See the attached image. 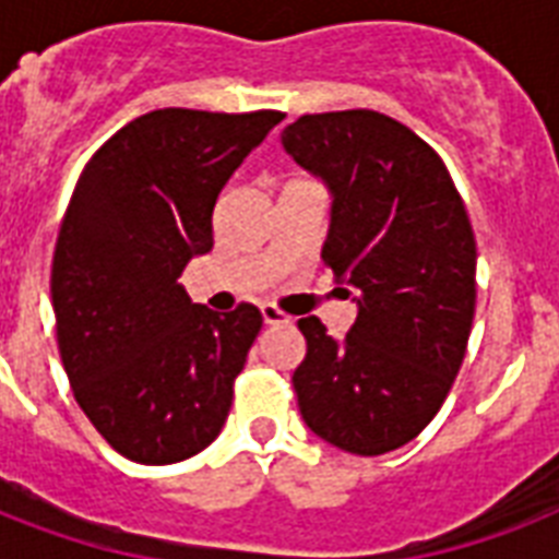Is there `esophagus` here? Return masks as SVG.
<instances>
[{
  "label": "esophagus",
  "mask_w": 559,
  "mask_h": 559,
  "mask_svg": "<svg viewBox=\"0 0 559 559\" xmlns=\"http://www.w3.org/2000/svg\"><path fill=\"white\" fill-rule=\"evenodd\" d=\"M261 316L266 324H289V316L281 313L275 305H261Z\"/></svg>",
  "instance_id": "34e87169"
}]
</instances>
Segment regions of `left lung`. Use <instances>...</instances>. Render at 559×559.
Segmentation results:
<instances>
[{
  "label": "left lung",
  "instance_id": "1",
  "mask_svg": "<svg viewBox=\"0 0 559 559\" xmlns=\"http://www.w3.org/2000/svg\"><path fill=\"white\" fill-rule=\"evenodd\" d=\"M281 144L331 191L322 246L357 305L345 340L298 319L293 373L310 432L354 455H382L424 432L452 389L476 313V240L438 153L373 109L301 116Z\"/></svg>",
  "mask_w": 559,
  "mask_h": 559
}]
</instances>
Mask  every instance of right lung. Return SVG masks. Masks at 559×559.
<instances>
[{"mask_svg": "<svg viewBox=\"0 0 559 559\" xmlns=\"http://www.w3.org/2000/svg\"><path fill=\"white\" fill-rule=\"evenodd\" d=\"M281 118L153 109L74 186L51 263L57 345L78 406L124 459L177 464L226 424L261 310L193 305L179 275L211 252L219 191Z\"/></svg>", "mask_w": 559, "mask_h": 559, "instance_id": "right-lung-1", "label": "right lung"}]
</instances>
